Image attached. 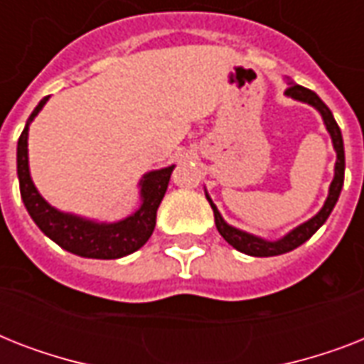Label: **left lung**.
I'll use <instances>...</instances> for the list:
<instances>
[{
    "instance_id": "obj_1",
    "label": "left lung",
    "mask_w": 364,
    "mask_h": 364,
    "mask_svg": "<svg viewBox=\"0 0 364 364\" xmlns=\"http://www.w3.org/2000/svg\"><path fill=\"white\" fill-rule=\"evenodd\" d=\"M285 96L296 100V102H302V104L311 105L314 109L319 111V115L323 119V124L327 128V132L331 134V139H333V147L336 151V164H334V177L331 181V187H328V196L325 200V204L316 215L308 219L306 223L299 225L296 228H293L291 232H287L283 238L279 240H264L260 236H255V234H249L245 230H240V228L228 225L223 215L217 210V205L213 204V200L210 198V194L205 193V198L210 202L211 210H213V215H215V227L219 230L223 238L227 240L234 249H238L242 253L251 255V257H276V255H283L293 251L299 245H302L304 242L314 236V234L323 227V223L327 221L331 211L334 210V205L338 202L340 191L344 187V170H346V154H344V139H342V132H340L338 124L334 121L333 113L328 109L327 105L323 104V100L317 96L316 92H311L308 88L300 87L296 82L289 81V88L285 90Z\"/></svg>"
}]
</instances>
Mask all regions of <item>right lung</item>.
<instances>
[{"label": "right lung", "instance_id": "right-lung-1", "mask_svg": "<svg viewBox=\"0 0 364 364\" xmlns=\"http://www.w3.org/2000/svg\"><path fill=\"white\" fill-rule=\"evenodd\" d=\"M47 102L48 96L43 98L36 109L31 111L16 145V173H18L20 196L26 210L45 236L70 253L85 259H121L134 253L143 247L153 234L156 225V210L164 198L171 171L176 166L147 171L141 177L139 181L141 204L132 215L124 217L121 221H94L75 213L56 210L43 198L31 181L30 162H28V130L31 121Z\"/></svg>", "mask_w": 364, "mask_h": 364}]
</instances>
